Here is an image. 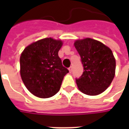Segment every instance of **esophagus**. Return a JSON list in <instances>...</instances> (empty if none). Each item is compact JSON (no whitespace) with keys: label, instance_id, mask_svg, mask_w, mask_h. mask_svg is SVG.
<instances>
[{"label":"esophagus","instance_id":"obj_1","mask_svg":"<svg viewBox=\"0 0 129 129\" xmlns=\"http://www.w3.org/2000/svg\"><path fill=\"white\" fill-rule=\"evenodd\" d=\"M68 70L70 72H72V67H70V68H68Z\"/></svg>","mask_w":129,"mask_h":129}]
</instances>
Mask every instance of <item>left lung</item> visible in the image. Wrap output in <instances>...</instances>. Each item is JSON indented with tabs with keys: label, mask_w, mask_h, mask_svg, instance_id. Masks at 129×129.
<instances>
[{
	"label": "left lung",
	"mask_w": 129,
	"mask_h": 129,
	"mask_svg": "<svg viewBox=\"0 0 129 129\" xmlns=\"http://www.w3.org/2000/svg\"><path fill=\"white\" fill-rule=\"evenodd\" d=\"M74 46L84 66L82 75L76 79L78 88L89 96L101 94L110 86L115 75L116 61L112 51L91 38L76 40Z\"/></svg>",
	"instance_id": "obj_1"
}]
</instances>
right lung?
I'll return each mask as SVG.
<instances>
[{"mask_svg":"<svg viewBox=\"0 0 129 129\" xmlns=\"http://www.w3.org/2000/svg\"><path fill=\"white\" fill-rule=\"evenodd\" d=\"M62 44L61 40L45 38L28 45L21 53V78L27 90L37 97L54 96L69 72L58 56Z\"/></svg>","mask_w":129,"mask_h":129,"instance_id":"right-lung-1","label":"right lung"}]
</instances>
